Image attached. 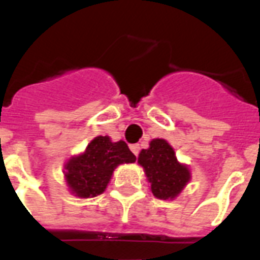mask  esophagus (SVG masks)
Listing matches in <instances>:
<instances>
[{
  "mask_svg": "<svg viewBox=\"0 0 260 260\" xmlns=\"http://www.w3.org/2000/svg\"><path fill=\"white\" fill-rule=\"evenodd\" d=\"M129 148H131V151H132V152H134V154L138 156L139 152H140V146H139V144H131Z\"/></svg>",
  "mask_w": 260,
  "mask_h": 260,
  "instance_id": "esophagus-1",
  "label": "esophagus"
}]
</instances>
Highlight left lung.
<instances>
[{
    "instance_id": "obj_1",
    "label": "left lung",
    "mask_w": 260,
    "mask_h": 260,
    "mask_svg": "<svg viewBox=\"0 0 260 260\" xmlns=\"http://www.w3.org/2000/svg\"><path fill=\"white\" fill-rule=\"evenodd\" d=\"M138 162L144 169L151 191L160 200L177 197L190 179L189 169L178 163L174 150L163 139H154L150 148L142 150Z\"/></svg>"
}]
</instances>
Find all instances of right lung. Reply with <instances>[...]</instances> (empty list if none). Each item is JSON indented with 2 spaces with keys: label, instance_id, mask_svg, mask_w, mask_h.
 I'll return each instance as SVG.
<instances>
[{
  "label": "right lung",
  "instance_id": "right-lung-1",
  "mask_svg": "<svg viewBox=\"0 0 260 260\" xmlns=\"http://www.w3.org/2000/svg\"><path fill=\"white\" fill-rule=\"evenodd\" d=\"M136 160L125 142L112 143L108 136H98L79 156L66 165V181L71 191L82 198L95 197L106 189L114 169L121 163Z\"/></svg>",
  "mask_w": 260,
  "mask_h": 260
}]
</instances>
